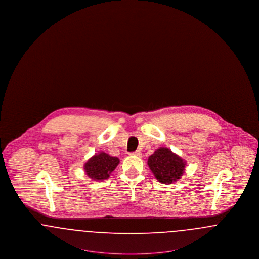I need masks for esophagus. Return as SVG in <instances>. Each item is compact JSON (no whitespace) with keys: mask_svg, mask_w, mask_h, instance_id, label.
<instances>
[{"mask_svg":"<svg viewBox=\"0 0 259 259\" xmlns=\"http://www.w3.org/2000/svg\"><path fill=\"white\" fill-rule=\"evenodd\" d=\"M131 155H134V156H137V157H142V152L140 150H137L135 152H132Z\"/></svg>","mask_w":259,"mask_h":259,"instance_id":"34e87169","label":"esophagus"}]
</instances>
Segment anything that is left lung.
Here are the masks:
<instances>
[{
    "label": "left lung",
    "mask_w": 259,
    "mask_h": 259,
    "mask_svg": "<svg viewBox=\"0 0 259 259\" xmlns=\"http://www.w3.org/2000/svg\"><path fill=\"white\" fill-rule=\"evenodd\" d=\"M148 165L159 183L170 185L182 178L186 162L171 149L160 148L148 157Z\"/></svg>",
    "instance_id": "1"
}]
</instances>
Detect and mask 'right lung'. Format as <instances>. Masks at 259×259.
I'll return each mask as SVG.
<instances>
[{"instance_id":"add662e5","label":"right lung","mask_w":259,"mask_h":259,"mask_svg":"<svg viewBox=\"0 0 259 259\" xmlns=\"http://www.w3.org/2000/svg\"><path fill=\"white\" fill-rule=\"evenodd\" d=\"M118 164L119 159L117 157H113L105 152H99L87 161L83 168L90 179L100 182L107 180Z\"/></svg>"}]
</instances>
